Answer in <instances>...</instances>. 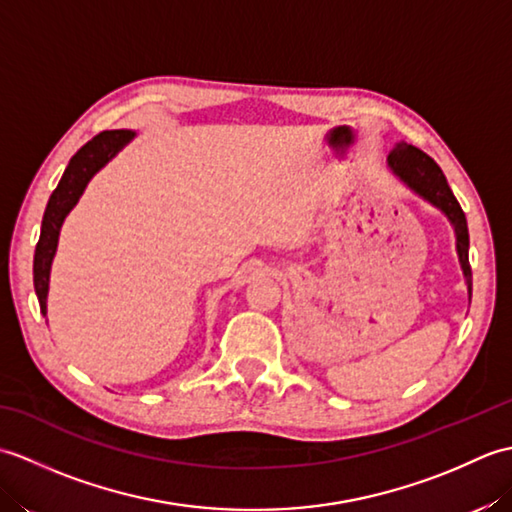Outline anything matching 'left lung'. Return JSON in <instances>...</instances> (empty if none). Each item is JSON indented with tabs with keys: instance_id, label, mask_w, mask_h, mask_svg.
Listing matches in <instances>:
<instances>
[{
	"instance_id": "8db88e82",
	"label": "left lung",
	"mask_w": 512,
	"mask_h": 512,
	"mask_svg": "<svg viewBox=\"0 0 512 512\" xmlns=\"http://www.w3.org/2000/svg\"><path fill=\"white\" fill-rule=\"evenodd\" d=\"M387 165L394 171L402 182L407 184L411 191H416L420 198L431 202L433 206L449 217V222L455 228V239H458V257L462 273L466 277V288H469V297L473 290V277H471V264H469V226H466V217L460 202L449 187L447 178H444L442 169L436 165V160L429 158L418 147L398 143L394 151L387 156Z\"/></svg>"
}]
</instances>
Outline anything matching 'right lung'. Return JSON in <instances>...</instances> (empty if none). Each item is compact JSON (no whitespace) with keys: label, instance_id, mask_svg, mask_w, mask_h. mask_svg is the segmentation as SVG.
Returning a JSON list of instances; mask_svg holds the SVG:
<instances>
[{"label":"right lung","instance_id":"right-lung-1","mask_svg":"<svg viewBox=\"0 0 512 512\" xmlns=\"http://www.w3.org/2000/svg\"><path fill=\"white\" fill-rule=\"evenodd\" d=\"M134 136L136 132H132V129H112V132H101L99 136H94L90 143H85L72 156L57 184V189L52 191L46 213H43L41 235L35 248V264H32V279H35V292L43 317L48 314L46 301L50 268L54 253H57L59 231L65 215H68L74 209V204L79 202L94 173L101 171Z\"/></svg>","mask_w":512,"mask_h":512}]
</instances>
